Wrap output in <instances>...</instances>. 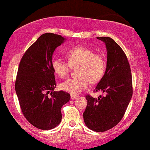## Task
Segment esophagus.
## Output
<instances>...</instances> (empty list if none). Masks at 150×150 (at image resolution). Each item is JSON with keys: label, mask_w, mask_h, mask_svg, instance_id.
Wrapping results in <instances>:
<instances>
[{"label": "esophagus", "mask_w": 150, "mask_h": 150, "mask_svg": "<svg viewBox=\"0 0 150 150\" xmlns=\"http://www.w3.org/2000/svg\"><path fill=\"white\" fill-rule=\"evenodd\" d=\"M77 97H78V96L77 95H75V94L70 95V98H71V99H75V98H77Z\"/></svg>", "instance_id": "obj_1"}]
</instances>
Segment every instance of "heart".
<instances>
[{"label": "heart", "mask_w": 150, "mask_h": 150, "mask_svg": "<svg viewBox=\"0 0 150 150\" xmlns=\"http://www.w3.org/2000/svg\"><path fill=\"white\" fill-rule=\"evenodd\" d=\"M68 62L60 59L52 61V68L57 76L65 78L70 73V67H77L78 77L68 79L61 84V88L72 94H77L85 89L90 82L95 84L103 77L105 59L103 55L95 53L92 49L84 46H75L66 51Z\"/></svg>", "instance_id": "1"}]
</instances>
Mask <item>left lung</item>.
Segmentation results:
<instances>
[{"label": "left lung", "mask_w": 150, "mask_h": 150, "mask_svg": "<svg viewBox=\"0 0 150 150\" xmlns=\"http://www.w3.org/2000/svg\"><path fill=\"white\" fill-rule=\"evenodd\" d=\"M105 43L107 67L94 92L102 91L106 95L95 98L86 95L87 106L83 113L89 129L104 132L117 125L123 118L133 95L132 75L127 57L121 47L109 37H98Z\"/></svg>", "instance_id": "left-lung-1"}]
</instances>
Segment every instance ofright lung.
<instances>
[{"label": "right lung", "mask_w": 150, "mask_h": 150, "mask_svg": "<svg viewBox=\"0 0 150 150\" xmlns=\"http://www.w3.org/2000/svg\"><path fill=\"white\" fill-rule=\"evenodd\" d=\"M65 40L57 34L44 33L21 58L15 81V91L21 110L28 122L41 130L55 128L61 122V109L70 98L57 86L52 68V55Z\"/></svg>", "instance_id": "1"}]
</instances>
